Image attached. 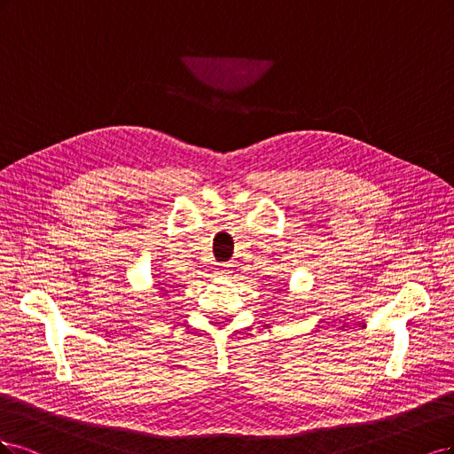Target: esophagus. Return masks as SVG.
I'll list each match as a JSON object with an SVG mask.
<instances>
[{
	"instance_id": "34e87169",
	"label": "esophagus",
	"mask_w": 454,
	"mask_h": 454,
	"mask_svg": "<svg viewBox=\"0 0 454 454\" xmlns=\"http://www.w3.org/2000/svg\"><path fill=\"white\" fill-rule=\"evenodd\" d=\"M216 273L223 277V275H226V273H231V268H230L228 264H221V266H216Z\"/></svg>"
}]
</instances>
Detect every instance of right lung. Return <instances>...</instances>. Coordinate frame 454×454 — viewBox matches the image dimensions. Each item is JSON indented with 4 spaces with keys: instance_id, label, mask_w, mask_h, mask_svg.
Instances as JSON below:
<instances>
[{
    "instance_id": "obj_1",
    "label": "right lung",
    "mask_w": 454,
    "mask_h": 454,
    "mask_svg": "<svg viewBox=\"0 0 454 454\" xmlns=\"http://www.w3.org/2000/svg\"><path fill=\"white\" fill-rule=\"evenodd\" d=\"M156 286H158V292H160V294H162V296H168V290L164 288V283H158Z\"/></svg>"
}]
</instances>
